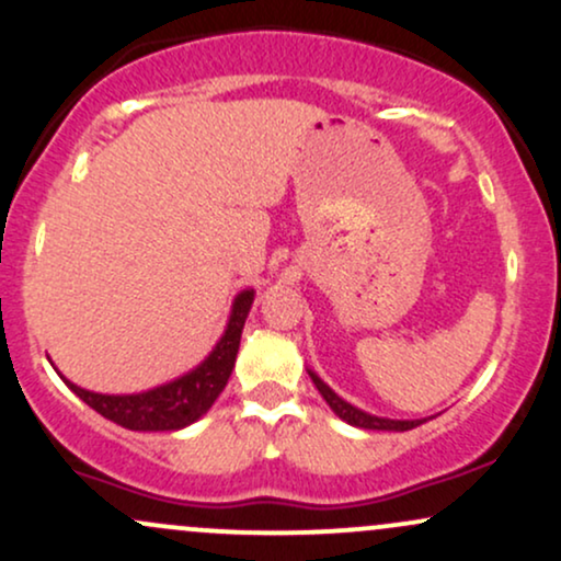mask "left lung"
<instances>
[{"mask_svg":"<svg viewBox=\"0 0 561 561\" xmlns=\"http://www.w3.org/2000/svg\"><path fill=\"white\" fill-rule=\"evenodd\" d=\"M308 375H311L313 385H317V390L321 392V398H324V401L330 403V409L334 411V414H337L343 422L353 424V427L396 430V433H403V430H414V427H420L422 422H427V420H411V422H405V420H382V416H371V414H366V411L356 409V405H351L347 401H343V398H340L337 392L330 388V385L321 382V379L313 375V371H308Z\"/></svg>","mask_w":561,"mask_h":561,"instance_id":"1","label":"left lung"}]
</instances>
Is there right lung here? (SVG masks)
Returning a JSON list of instances; mask_svg holds the SVG:
<instances>
[{
  "mask_svg": "<svg viewBox=\"0 0 561 561\" xmlns=\"http://www.w3.org/2000/svg\"><path fill=\"white\" fill-rule=\"evenodd\" d=\"M253 289H244L234 298L227 332L218 340V345L210 351L197 369L190 375L173 379L169 385H160L137 396H102V392L83 390L79 385H66L83 403L92 405L96 414L126 430H139V433H171L182 430L186 424L197 422L205 411L227 388L231 369H234L237 351H240V337L244 319H248L250 306H253Z\"/></svg>",
  "mask_w": 561,
  "mask_h": 561,
  "instance_id": "right-lung-1",
  "label": "right lung"
}]
</instances>
